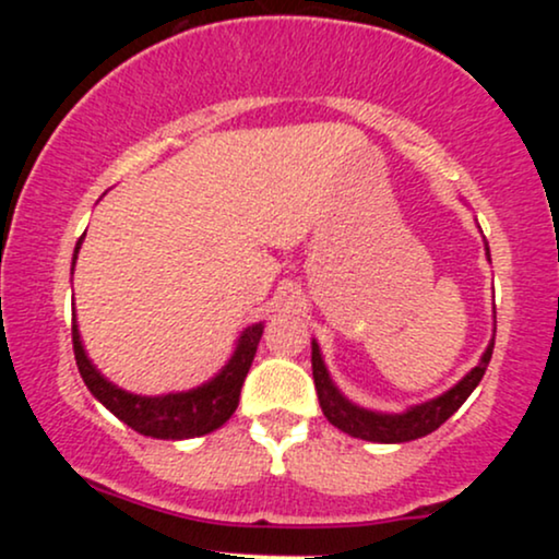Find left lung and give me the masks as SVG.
Returning a JSON list of instances; mask_svg holds the SVG:
<instances>
[{
    "instance_id": "8db88e82",
    "label": "left lung",
    "mask_w": 559,
    "mask_h": 559,
    "mask_svg": "<svg viewBox=\"0 0 559 559\" xmlns=\"http://www.w3.org/2000/svg\"><path fill=\"white\" fill-rule=\"evenodd\" d=\"M486 258H489V247H486ZM491 352H493V338L489 342V346H486L480 362L463 378V381L454 383L452 389L444 391L441 396H436V400L415 404V407L404 409L400 415L373 413V409L357 407L355 402L346 400L342 391L336 389V383L331 381L329 368H325L318 342H312V378H316L318 402L320 407H323V415L329 418L331 426H336L338 431L355 436V439L378 441V444H402V441H413V439H420V436L433 433L441 423H447L460 407H463V402L473 394V389L478 386L480 378L486 373V368H489Z\"/></svg>"
}]
</instances>
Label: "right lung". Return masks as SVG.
I'll return each mask as SVG.
<instances>
[{
	"label": "right lung",
	"instance_id": "obj_1",
	"mask_svg": "<svg viewBox=\"0 0 559 559\" xmlns=\"http://www.w3.org/2000/svg\"><path fill=\"white\" fill-rule=\"evenodd\" d=\"M83 236L75 243L73 252V265L79 258ZM262 329L265 325L254 323L241 333L239 342H236L234 355L223 365V370L213 381L202 383V386L189 389V391H176V394H163V396H141L131 394V391L118 389L112 381H107L99 370L94 368L88 360L86 349L81 344L79 325L73 318V352H75V365H79V373L86 383L88 391L105 404L107 409L131 426L133 431L152 436V439H194V436H204L215 428H221L230 415L239 407V396L243 378H247L249 368H252L254 352H258Z\"/></svg>",
	"mask_w": 559,
	"mask_h": 559
}]
</instances>
